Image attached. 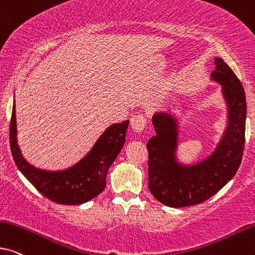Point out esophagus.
Returning <instances> with one entry per match:
<instances>
[{"label":"esophagus","mask_w":255,"mask_h":255,"mask_svg":"<svg viewBox=\"0 0 255 255\" xmlns=\"http://www.w3.org/2000/svg\"><path fill=\"white\" fill-rule=\"evenodd\" d=\"M131 127L135 132H141L145 128L146 120L143 115H135L131 117Z\"/></svg>","instance_id":"obj_1"}]
</instances>
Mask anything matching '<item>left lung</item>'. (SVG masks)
Returning <instances> with one entry per match:
<instances>
[{
  "label": "left lung",
  "instance_id": "8db88e82",
  "mask_svg": "<svg viewBox=\"0 0 255 255\" xmlns=\"http://www.w3.org/2000/svg\"><path fill=\"white\" fill-rule=\"evenodd\" d=\"M211 81L221 85L226 104L227 124L212 153L183 163L177 154L179 121L159 111L152 116L156 135L147 141L148 190L158 201L170 207H185L207 200L236 176L243 159L246 127V96L243 84L229 65L214 58Z\"/></svg>",
  "mask_w": 255,
  "mask_h": 255
}]
</instances>
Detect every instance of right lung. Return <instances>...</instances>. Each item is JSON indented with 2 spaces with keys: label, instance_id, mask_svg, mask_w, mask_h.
I'll list each match as a JSON object with an SVG mask.
<instances>
[{
  "label": "right lung",
  "instance_id": "add662e5",
  "mask_svg": "<svg viewBox=\"0 0 255 255\" xmlns=\"http://www.w3.org/2000/svg\"><path fill=\"white\" fill-rule=\"evenodd\" d=\"M128 127V121L110 125L77 163L63 170H45L34 166L23 157L17 140L14 101L9 134L12 158L23 176L48 199L63 205H81L103 192L109 167L125 144Z\"/></svg>",
  "mask_w": 255,
  "mask_h": 255
}]
</instances>
